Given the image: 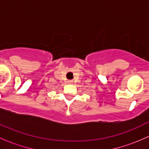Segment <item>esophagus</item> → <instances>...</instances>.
Returning <instances> with one entry per match:
<instances>
[{"label":"esophagus","mask_w":149,"mask_h":149,"mask_svg":"<svg viewBox=\"0 0 149 149\" xmlns=\"http://www.w3.org/2000/svg\"><path fill=\"white\" fill-rule=\"evenodd\" d=\"M68 83H73V81H68Z\"/></svg>","instance_id":"1"}]
</instances>
